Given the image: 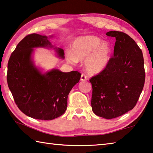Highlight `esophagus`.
I'll return each mask as SVG.
<instances>
[{
  "mask_svg": "<svg viewBox=\"0 0 153 153\" xmlns=\"http://www.w3.org/2000/svg\"><path fill=\"white\" fill-rule=\"evenodd\" d=\"M87 79H88L87 76H86L85 74H82V76H81V78H80V79H81V81H86V80H87Z\"/></svg>",
  "mask_w": 153,
  "mask_h": 153,
  "instance_id": "34e87169",
  "label": "esophagus"
}]
</instances>
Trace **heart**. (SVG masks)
Returning a JSON list of instances; mask_svg holds the SVG:
<instances>
[{"instance_id":"b5f03b06","label":"heart","mask_w":153,"mask_h":153,"mask_svg":"<svg viewBox=\"0 0 153 153\" xmlns=\"http://www.w3.org/2000/svg\"><path fill=\"white\" fill-rule=\"evenodd\" d=\"M112 48L109 43L96 36L89 35L77 37L71 45V51L65 53L67 62L71 64L84 60V68L88 74H98L103 71L109 63Z\"/></svg>"}]
</instances>
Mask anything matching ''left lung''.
Returning <instances> with one entry per match:
<instances>
[{"label": "left lung", "mask_w": 153, "mask_h": 153, "mask_svg": "<svg viewBox=\"0 0 153 153\" xmlns=\"http://www.w3.org/2000/svg\"><path fill=\"white\" fill-rule=\"evenodd\" d=\"M116 38L113 57L104 70L90 79L91 108L96 115L112 119L132 110L145 81L143 52L126 33H106Z\"/></svg>", "instance_id": "obj_1"}]
</instances>
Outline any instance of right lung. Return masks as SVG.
Returning a JSON list of instances; mask_svg holds the SVG:
<instances>
[{
	"mask_svg": "<svg viewBox=\"0 0 153 153\" xmlns=\"http://www.w3.org/2000/svg\"><path fill=\"white\" fill-rule=\"evenodd\" d=\"M51 37L36 33L26 36L8 62L7 83L14 100L22 112L38 120H51L63 114L69 93L81 77L77 71L65 73L57 69L43 73L35 65V48L53 49L58 57L65 58L63 50L50 42Z\"/></svg>",
	"mask_w": 153,
	"mask_h": 153,
	"instance_id": "obj_1",
	"label": "right lung"
}]
</instances>
